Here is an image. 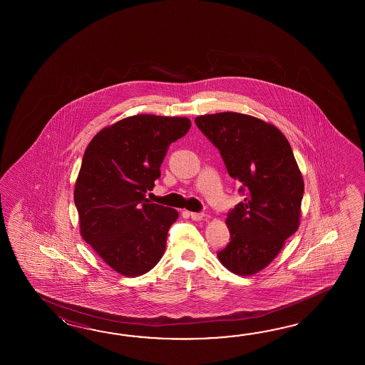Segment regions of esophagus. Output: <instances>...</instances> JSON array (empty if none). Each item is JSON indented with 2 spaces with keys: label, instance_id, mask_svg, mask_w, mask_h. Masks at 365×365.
I'll return each instance as SVG.
<instances>
[{
  "label": "esophagus",
  "instance_id": "34e87169",
  "mask_svg": "<svg viewBox=\"0 0 365 365\" xmlns=\"http://www.w3.org/2000/svg\"><path fill=\"white\" fill-rule=\"evenodd\" d=\"M189 215L190 217L195 220V222H198V220H202L203 217H205V214L203 212H189Z\"/></svg>",
  "mask_w": 365,
  "mask_h": 365
}]
</instances>
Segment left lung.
Wrapping results in <instances>:
<instances>
[{
  "mask_svg": "<svg viewBox=\"0 0 365 365\" xmlns=\"http://www.w3.org/2000/svg\"><path fill=\"white\" fill-rule=\"evenodd\" d=\"M194 121L247 194L225 219L231 242L217 258L233 274L253 275L272 264L300 225L302 172L287 138L270 123L237 112Z\"/></svg>",
  "mask_w": 365,
  "mask_h": 365,
  "instance_id": "obj_1",
  "label": "left lung"
}]
</instances>
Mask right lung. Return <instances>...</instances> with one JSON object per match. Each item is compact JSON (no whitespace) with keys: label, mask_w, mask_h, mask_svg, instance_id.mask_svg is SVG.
I'll use <instances>...</instances> for the list:
<instances>
[{"label":"right lung","mask_w":365,"mask_h":365,"mask_svg":"<svg viewBox=\"0 0 365 365\" xmlns=\"http://www.w3.org/2000/svg\"><path fill=\"white\" fill-rule=\"evenodd\" d=\"M190 126L187 117L135 115L101 129L86 148L74 186L79 232L124 277L146 274L163 257L179 212L150 203L146 192L168 146Z\"/></svg>","instance_id":"1"}]
</instances>
